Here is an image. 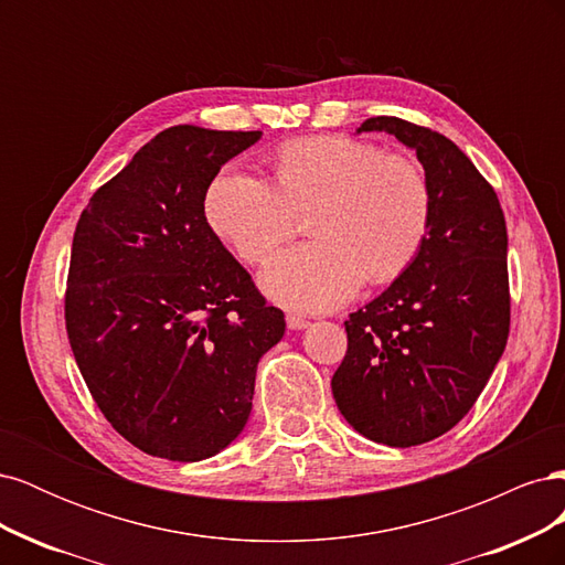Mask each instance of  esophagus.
Returning <instances> with one entry per match:
<instances>
[{
	"mask_svg": "<svg viewBox=\"0 0 565 565\" xmlns=\"http://www.w3.org/2000/svg\"><path fill=\"white\" fill-rule=\"evenodd\" d=\"M309 320H306V318H301V316H287V328L289 330H306V328H309Z\"/></svg>",
	"mask_w": 565,
	"mask_h": 565,
	"instance_id": "obj_1",
	"label": "esophagus"
}]
</instances>
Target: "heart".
I'll return each instance as SVG.
<instances>
[{
  "label": "heart",
  "mask_w": 565,
  "mask_h": 565,
  "mask_svg": "<svg viewBox=\"0 0 565 565\" xmlns=\"http://www.w3.org/2000/svg\"><path fill=\"white\" fill-rule=\"evenodd\" d=\"M276 181L228 169L204 193V216L243 262L264 264L311 214V245L278 254L259 276L264 292L287 309L320 313L347 303L365 276L396 278L431 228L434 198L409 158L347 139L318 136L280 148Z\"/></svg>",
  "instance_id": "b5f03b06"
}]
</instances>
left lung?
<instances>
[{
	"label": "left lung",
	"instance_id": "1",
	"mask_svg": "<svg viewBox=\"0 0 565 565\" xmlns=\"http://www.w3.org/2000/svg\"><path fill=\"white\" fill-rule=\"evenodd\" d=\"M363 131L417 152L434 214L413 264L344 322L349 351L332 393L358 434L409 448L450 431L504 353L507 224L498 193L443 134L401 117H370Z\"/></svg>",
	"mask_w": 565,
	"mask_h": 565
}]
</instances>
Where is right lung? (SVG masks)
I'll return each instance as SVG.
<instances>
[{
    "mask_svg": "<svg viewBox=\"0 0 565 565\" xmlns=\"http://www.w3.org/2000/svg\"><path fill=\"white\" fill-rule=\"evenodd\" d=\"M262 131L177 125L82 212L65 292L77 367L113 429L174 461L214 457L252 413L256 365L285 334L204 216V193Z\"/></svg>",
    "mask_w": 565,
    "mask_h": 565,
    "instance_id": "add662e5",
    "label": "right lung"
}]
</instances>
